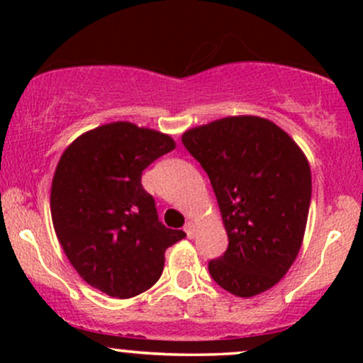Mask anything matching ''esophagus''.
Masks as SVG:
<instances>
[{
	"label": "esophagus",
	"mask_w": 363,
	"mask_h": 363,
	"mask_svg": "<svg viewBox=\"0 0 363 363\" xmlns=\"http://www.w3.org/2000/svg\"><path fill=\"white\" fill-rule=\"evenodd\" d=\"M184 230H186L187 237H189V239H193V237L196 235V223L194 222H187Z\"/></svg>",
	"instance_id": "34e87169"
}]
</instances>
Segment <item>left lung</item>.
<instances>
[{"label":"left lung","mask_w":363,"mask_h":363,"mask_svg":"<svg viewBox=\"0 0 363 363\" xmlns=\"http://www.w3.org/2000/svg\"><path fill=\"white\" fill-rule=\"evenodd\" d=\"M187 152L213 186L228 237L211 278L235 297H256L297 259L309 216V160L294 138L259 116H232L187 129Z\"/></svg>","instance_id":"left-lung-1"}]
</instances>
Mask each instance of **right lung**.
<instances>
[{"label": "right lung", "instance_id": "add662e5", "mask_svg": "<svg viewBox=\"0 0 363 363\" xmlns=\"http://www.w3.org/2000/svg\"><path fill=\"white\" fill-rule=\"evenodd\" d=\"M176 141L128 121L102 124L68 145L51 184V216L62 251L94 289L131 298L155 285L165 251L184 239L158 222L141 172Z\"/></svg>", "mask_w": 363, "mask_h": 363}]
</instances>
